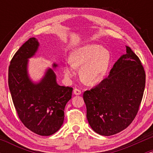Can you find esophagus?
<instances>
[{"instance_id": "obj_1", "label": "esophagus", "mask_w": 153, "mask_h": 153, "mask_svg": "<svg viewBox=\"0 0 153 153\" xmlns=\"http://www.w3.org/2000/svg\"><path fill=\"white\" fill-rule=\"evenodd\" d=\"M73 94L75 95H76V96H78V95H80L81 94V91L80 90H79L78 88H75L74 90H73Z\"/></svg>"}]
</instances>
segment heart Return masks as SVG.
I'll list each match as a JSON object with an SVG mask.
<instances>
[{"mask_svg":"<svg viewBox=\"0 0 153 153\" xmlns=\"http://www.w3.org/2000/svg\"><path fill=\"white\" fill-rule=\"evenodd\" d=\"M111 59L109 51L96 44L84 45L75 49L70 55L71 65L63 68L65 76L71 79L75 75V69H79V76L83 83L94 85L104 78Z\"/></svg>","mask_w":153,"mask_h":153,"instance_id":"1","label":"heart"}]
</instances>
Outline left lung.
I'll list each match as a JSON object with an SVG mask.
<instances>
[{
  "instance_id": "8db88e82",
  "label": "left lung",
  "mask_w": 153,
  "mask_h": 153,
  "mask_svg": "<svg viewBox=\"0 0 153 153\" xmlns=\"http://www.w3.org/2000/svg\"><path fill=\"white\" fill-rule=\"evenodd\" d=\"M108 76L83 94L87 119L93 130L103 136L120 132L137 114L145 86V73L129 47Z\"/></svg>"
}]
</instances>
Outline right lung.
Instances as JSON below:
<instances>
[{
  "label": "right lung",
  "instance_id": "add662e5",
  "mask_svg": "<svg viewBox=\"0 0 153 153\" xmlns=\"http://www.w3.org/2000/svg\"><path fill=\"white\" fill-rule=\"evenodd\" d=\"M39 46L37 39L32 37L16 52L8 68V86L19 119L25 127L35 134L50 136L62 125L65 107L71 99L73 88L58 85L51 68L39 82L31 80L28 62ZM57 67L54 63L53 68Z\"/></svg>",
  "mask_w": 153,
  "mask_h": 153
}]
</instances>
